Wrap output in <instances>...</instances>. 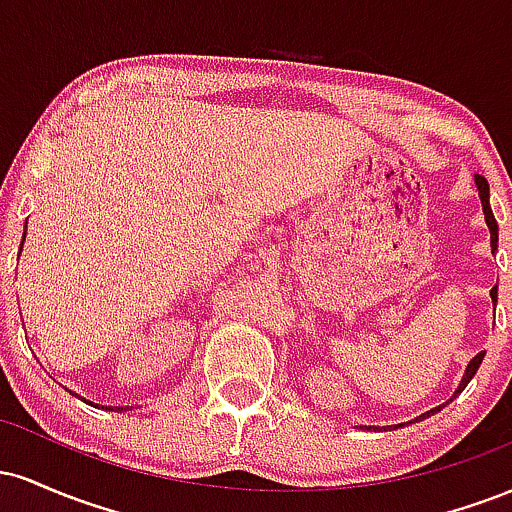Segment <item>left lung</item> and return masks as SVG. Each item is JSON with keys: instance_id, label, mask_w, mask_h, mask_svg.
Returning <instances> with one entry per match:
<instances>
[{"instance_id": "1", "label": "left lung", "mask_w": 512, "mask_h": 512, "mask_svg": "<svg viewBox=\"0 0 512 512\" xmlns=\"http://www.w3.org/2000/svg\"><path fill=\"white\" fill-rule=\"evenodd\" d=\"M474 182H477V190H479V197H481V207H484V219H486V226H489V231H491V248H493V250H498V223H496V219H493V211H491V204H489V182H486V178H481V175H477V178H474ZM491 301H493V305H496V301H498V286H493V289H491ZM484 356H486V351H479V354L474 356L472 361L467 363V370H464V375H462V383L457 385L455 395H452V397L448 399V402H452V399H455L457 395H460V392L464 390V387L469 385V380L474 378V373H477V370H479L481 361H484ZM448 402H445V404H448ZM445 404H440V407L428 409L426 414L416 416L414 421H421V419H426V416H433V414H436V411L443 409Z\"/></svg>"}]
</instances>
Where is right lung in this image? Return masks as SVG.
Segmentation results:
<instances>
[{
  "label": "right lung",
  "instance_id": "obj_1",
  "mask_svg": "<svg viewBox=\"0 0 512 512\" xmlns=\"http://www.w3.org/2000/svg\"><path fill=\"white\" fill-rule=\"evenodd\" d=\"M23 240H26V231H23ZM23 240H21V245H23ZM115 409H117V411H122V409H125V411H127L129 407H115Z\"/></svg>",
  "mask_w": 512,
  "mask_h": 512
}]
</instances>
